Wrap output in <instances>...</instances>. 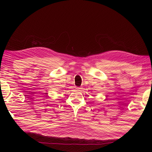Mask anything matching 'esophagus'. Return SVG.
I'll list each match as a JSON object with an SVG mask.
<instances>
[{
  "mask_svg": "<svg viewBox=\"0 0 152 152\" xmlns=\"http://www.w3.org/2000/svg\"><path fill=\"white\" fill-rule=\"evenodd\" d=\"M76 89H80L81 88H80V87H77Z\"/></svg>",
  "mask_w": 152,
  "mask_h": 152,
  "instance_id": "1",
  "label": "esophagus"
}]
</instances>
